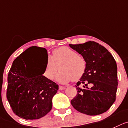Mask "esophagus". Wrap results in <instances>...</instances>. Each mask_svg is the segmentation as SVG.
<instances>
[{
    "label": "esophagus",
    "mask_w": 128,
    "mask_h": 128,
    "mask_svg": "<svg viewBox=\"0 0 128 128\" xmlns=\"http://www.w3.org/2000/svg\"><path fill=\"white\" fill-rule=\"evenodd\" d=\"M65 87H63V86H59V90H63L65 89Z\"/></svg>",
    "instance_id": "1"
}]
</instances>
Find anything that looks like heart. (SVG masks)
Instances as JSON below:
<instances>
[{
  "mask_svg": "<svg viewBox=\"0 0 128 128\" xmlns=\"http://www.w3.org/2000/svg\"><path fill=\"white\" fill-rule=\"evenodd\" d=\"M60 72L57 75V81L66 84L74 80L78 81L83 77L87 69V63L82 56L67 46H62L54 50L52 56L47 57L43 75L52 80L54 78L58 66Z\"/></svg>",
  "mask_w": 128,
  "mask_h": 128,
  "instance_id": "obj_1",
  "label": "heart"
}]
</instances>
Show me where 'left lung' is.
Instances as JSON below:
<instances>
[{
    "instance_id": "left-lung-1",
    "label": "left lung",
    "mask_w": 128,
    "mask_h": 128,
    "mask_svg": "<svg viewBox=\"0 0 128 128\" xmlns=\"http://www.w3.org/2000/svg\"><path fill=\"white\" fill-rule=\"evenodd\" d=\"M70 46L85 58L87 69L76 84L77 94L71 100L80 112L96 116L106 112L116 100L118 88L117 65L110 52L94 41ZM85 84L83 88L80 86Z\"/></svg>"
}]
</instances>
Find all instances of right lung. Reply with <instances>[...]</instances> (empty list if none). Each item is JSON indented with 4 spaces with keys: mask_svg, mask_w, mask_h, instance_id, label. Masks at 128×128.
Segmentation results:
<instances>
[{
    "mask_svg": "<svg viewBox=\"0 0 128 128\" xmlns=\"http://www.w3.org/2000/svg\"><path fill=\"white\" fill-rule=\"evenodd\" d=\"M47 59L44 48L32 46L16 58L7 76V98L14 114L24 120L44 116L52 108V98L58 85L42 75L44 67L39 66L36 57Z\"/></svg>",
    "mask_w": 128,
    "mask_h": 128,
    "instance_id": "right-lung-1",
    "label": "right lung"
}]
</instances>
